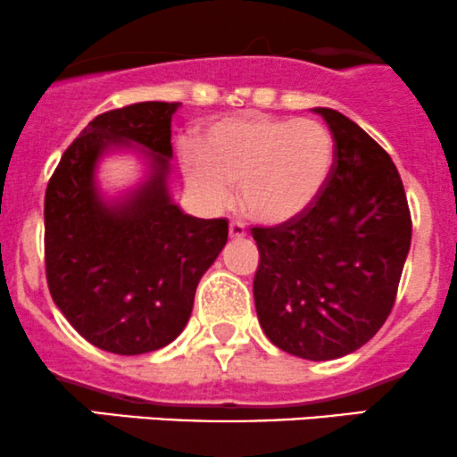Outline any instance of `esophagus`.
Instances as JSON below:
<instances>
[{"instance_id": "obj_1", "label": "esophagus", "mask_w": 457, "mask_h": 457, "mask_svg": "<svg viewBox=\"0 0 457 457\" xmlns=\"http://www.w3.org/2000/svg\"><path fill=\"white\" fill-rule=\"evenodd\" d=\"M245 237V223L243 220H232L229 223V238H243Z\"/></svg>"}]
</instances>
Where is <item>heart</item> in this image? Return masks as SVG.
Here are the masks:
<instances>
[{
    "label": "heart",
    "mask_w": 457,
    "mask_h": 457,
    "mask_svg": "<svg viewBox=\"0 0 457 457\" xmlns=\"http://www.w3.org/2000/svg\"><path fill=\"white\" fill-rule=\"evenodd\" d=\"M335 166V136L311 118H278L247 112L219 120L199 148L184 146L181 168L188 188L208 208H225L229 186L262 223H287L315 204Z\"/></svg>",
    "instance_id": "1"
}]
</instances>
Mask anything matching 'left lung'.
Instances as JSON below:
<instances>
[{
    "instance_id": "obj_1",
    "label": "left lung",
    "mask_w": 457,
    "mask_h": 457,
    "mask_svg": "<svg viewBox=\"0 0 457 457\" xmlns=\"http://www.w3.org/2000/svg\"><path fill=\"white\" fill-rule=\"evenodd\" d=\"M315 112L335 136L333 172L306 212L252 228L253 302L271 344L328 361L361 348L392 313L411 214L392 157L344 113Z\"/></svg>"
}]
</instances>
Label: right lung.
Masks as SVG:
<instances>
[{
  "label": "right lung",
  "instance_id": "add662e5",
  "mask_svg": "<svg viewBox=\"0 0 457 457\" xmlns=\"http://www.w3.org/2000/svg\"><path fill=\"white\" fill-rule=\"evenodd\" d=\"M179 103H136L96 115L67 146L46 190V278L71 326L113 354L164 348L184 330L201 276L228 243V220L195 219L166 190L170 120ZM152 151V179L107 204L93 184L109 145Z\"/></svg>",
  "mask_w": 457,
  "mask_h": 457
}]
</instances>
